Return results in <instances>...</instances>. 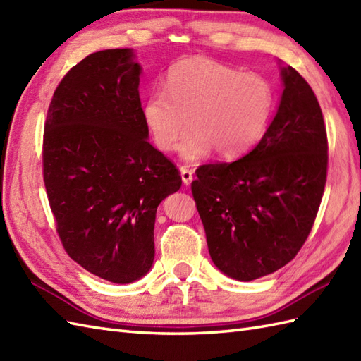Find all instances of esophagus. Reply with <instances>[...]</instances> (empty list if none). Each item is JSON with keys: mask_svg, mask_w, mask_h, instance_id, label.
<instances>
[{"mask_svg": "<svg viewBox=\"0 0 361 361\" xmlns=\"http://www.w3.org/2000/svg\"><path fill=\"white\" fill-rule=\"evenodd\" d=\"M180 171H181V180H183V183H185L186 186H189L190 183H192V180H194L192 171H190V169H188L186 166H183Z\"/></svg>", "mask_w": 361, "mask_h": 361, "instance_id": "esophagus-1", "label": "esophagus"}]
</instances>
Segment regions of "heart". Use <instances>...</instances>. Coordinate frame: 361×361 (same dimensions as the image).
I'll use <instances>...</instances> for the list:
<instances>
[{
    "instance_id": "heart-1",
    "label": "heart",
    "mask_w": 361,
    "mask_h": 361,
    "mask_svg": "<svg viewBox=\"0 0 361 361\" xmlns=\"http://www.w3.org/2000/svg\"><path fill=\"white\" fill-rule=\"evenodd\" d=\"M166 91L145 97L142 118L157 147L172 152L192 128L181 152L188 161L212 149L233 158L248 150L267 127L273 110V87L264 75L242 73L212 59L192 57L166 74Z\"/></svg>"
}]
</instances>
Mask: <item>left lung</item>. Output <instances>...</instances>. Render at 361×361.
Wrapping results in <instances>:
<instances>
[{
	"mask_svg": "<svg viewBox=\"0 0 361 361\" xmlns=\"http://www.w3.org/2000/svg\"><path fill=\"white\" fill-rule=\"evenodd\" d=\"M262 140L231 163L203 164L190 185L212 262L237 281L279 270L302 248L327 178V132L318 99L295 68Z\"/></svg>",
	"mask_w": 361,
	"mask_h": 361,
	"instance_id": "8db88e82",
	"label": "left lung"
}]
</instances>
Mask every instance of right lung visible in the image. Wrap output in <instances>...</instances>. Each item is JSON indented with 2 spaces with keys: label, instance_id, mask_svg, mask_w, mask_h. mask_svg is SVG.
<instances>
[{
  "label": "right lung",
  "instance_id": "obj_1",
  "mask_svg": "<svg viewBox=\"0 0 361 361\" xmlns=\"http://www.w3.org/2000/svg\"><path fill=\"white\" fill-rule=\"evenodd\" d=\"M141 66L127 48L90 54L54 91L43 133V181L65 251L87 271L128 283L150 270L158 204L178 169L147 141Z\"/></svg>",
  "mask_w": 361,
  "mask_h": 361
}]
</instances>
